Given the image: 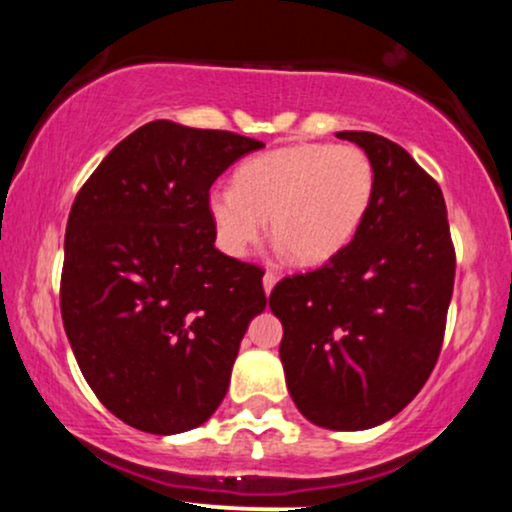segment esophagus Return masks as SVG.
Listing matches in <instances>:
<instances>
[{
  "instance_id": "obj_1",
  "label": "esophagus",
  "mask_w": 512,
  "mask_h": 512,
  "mask_svg": "<svg viewBox=\"0 0 512 512\" xmlns=\"http://www.w3.org/2000/svg\"><path fill=\"white\" fill-rule=\"evenodd\" d=\"M276 281H279V276H276L274 272H264V276H262V286H264V293H272V289L276 286Z\"/></svg>"
}]
</instances>
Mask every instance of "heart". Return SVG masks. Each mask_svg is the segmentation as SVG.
Returning a JSON list of instances; mask_svg holds the SVG:
<instances>
[{
  "mask_svg": "<svg viewBox=\"0 0 512 512\" xmlns=\"http://www.w3.org/2000/svg\"><path fill=\"white\" fill-rule=\"evenodd\" d=\"M375 195L368 154L349 144H293L260 154L236 170V187L209 190L207 211L219 248L245 257L267 231L293 262L334 260L366 221Z\"/></svg>",
  "mask_w": 512,
  "mask_h": 512,
  "instance_id": "heart-1",
  "label": "heart"
}]
</instances>
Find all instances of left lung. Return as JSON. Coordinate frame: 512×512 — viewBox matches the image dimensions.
Masks as SVG:
<instances>
[{
	"instance_id": "left-lung-1",
	"label": "left lung",
	"mask_w": 512,
	"mask_h": 512,
	"mask_svg": "<svg viewBox=\"0 0 512 512\" xmlns=\"http://www.w3.org/2000/svg\"><path fill=\"white\" fill-rule=\"evenodd\" d=\"M337 137L373 161V204L356 238L315 272L281 279L269 308L298 411L330 431H366L407 407L436 366L455 250L438 182L402 146Z\"/></svg>"
}]
</instances>
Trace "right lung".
<instances>
[{"label":"right lung","instance_id":"obj_1","mask_svg":"<svg viewBox=\"0 0 512 512\" xmlns=\"http://www.w3.org/2000/svg\"><path fill=\"white\" fill-rule=\"evenodd\" d=\"M262 142L146 122L103 158L69 211L62 322L86 383L156 436L219 409L240 339L267 305L262 269L214 248L209 187Z\"/></svg>","mask_w":512,"mask_h":512}]
</instances>
